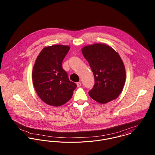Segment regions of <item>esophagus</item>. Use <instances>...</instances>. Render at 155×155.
Wrapping results in <instances>:
<instances>
[{
  "mask_svg": "<svg viewBox=\"0 0 155 155\" xmlns=\"http://www.w3.org/2000/svg\"><path fill=\"white\" fill-rule=\"evenodd\" d=\"M77 86H78V87H81V85H82V84H81V82H78L77 84Z\"/></svg>",
  "mask_w": 155,
  "mask_h": 155,
  "instance_id": "esophagus-1",
  "label": "esophagus"
}]
</instances>
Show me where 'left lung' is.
Wrapping results in <instances>:
<instances>
[{
    "label": "left lung",
    "mask_w": 155,
    "mask_h": 155,
    "mask_svg": "<svg viewBox=\"0 0 155 155\" xmlns=\"http://www.w3.org/2000/svg\"><path fill=\"white\" fill-rule=\"evenodd\" d=\"M95 79L89 96L97 102L106 104L117 98L125 83L126 71L119 54L109 45L94 44L82 49Z\"/></svg>",
    "instance_id": "obj_1"
}]
</instances>
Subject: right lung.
Segmentation results:
<instances>
[{
    "instance_id": "1",
    "label": "right lung",
    "mask_w": 155,
    "mask_h": 155,
    "mask_svg": "<svg viewBox=\"0 0 155 155\" xmlns=\"http://www.w3.org/2000/svg\"><path fill=\"white\" fill-rule=\"evenodd\" d=\"M70 48L63 45L45 47L36 60L32 71L33 86L39 98L49 106L58 107L66 103L77 87L62 68Z\"/></svg>"
}]
</instances>
